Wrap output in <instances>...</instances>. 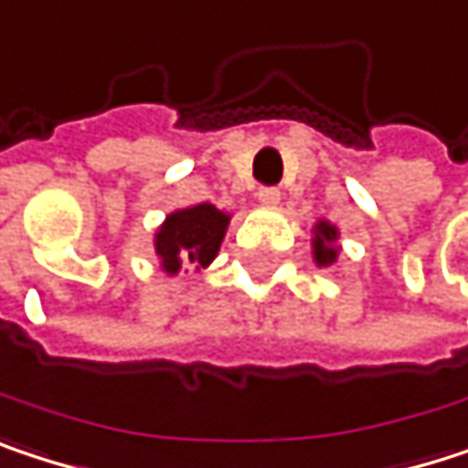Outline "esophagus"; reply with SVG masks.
Returning <instances> with one entry per match:
<instances>
[{
	"instance_id": "obj_1",
	"label": "esophagus",
	"mask_w": 468,
	"mask_h": 468,
	"mask_svg": "<svg viewBox=\"0 0 468 468\" xmlns=\"http://www.w3.org/2000/svg\"><path fill=\"white\" fill-rule=\"evenodd\" d=\"M256 199H259L263 207H277V202H280V191H277V188H259Z\"/></svg>"
}]
</instances>
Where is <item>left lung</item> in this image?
Returning <instances> with one entry per match:
<instances>
[{"mask_svg":"<svg viewBox=\"0 0 468 468\" xmlns=\"http://www.w3.org/2000/svg\"><path fill=\"white\" fill-rule=\"evenodd\" d=\"M336 239H339L336 226H331L328 220L315 223V229H313V259H315L318 266H331L336 261V256H339Z\"/></svg>","mask_w":468,"mask_h":468,"instance_id":"left-lung-1","label":"left lung"}]
</instances>
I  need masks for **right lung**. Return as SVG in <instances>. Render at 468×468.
Returning a JSON list of instances; mask_svg holds the SVG:
<instances>
[{
	"label": "right lung",
	"instance_id": "1",
	"mask_svg": "<svg viewBox=\"0 0 468 468\" xmlns=\"http://www.w3.org/2000/svg\"><path fill=\"white\" fill-rule=\"evenodd\" d=\"M231 215L220 212L215 205H197L166 215L161 229L155 231V256L166 274H177L188 261L197 269H205L220 250Z\"/></svg>",
	"mask_w": 468,
	"mask_h": 468
}]
</instances>
